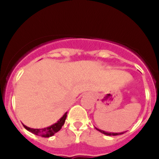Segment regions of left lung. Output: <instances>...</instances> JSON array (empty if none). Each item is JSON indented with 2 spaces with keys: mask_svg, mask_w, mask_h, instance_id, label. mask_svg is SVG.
Wrapping results in <instances>:
<instances>
[{
  "mask_svg": "<svg viewBox=\"0 0 159 159\" xmlns=\"http://www.w3.org/2000/svg\"><path fill=\"white\" fill-rule=\"evenodd\" d=\"M96 130H98V132H100L101 133H102V134H106V135H109V136H111V135H113V136L118 135V134H123V133H125V132H121V133H111V132H105V131L101 130V129H97V128H96Z\"/></svg>",
  "mask_w": 159,
  "mask_h": 159,
  "instance_id": "8db88e82",
  "label": "left lung"
}]
</instances>
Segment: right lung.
Here are the masks:
<instances>
[{"mask_svg":"<svg viewBox=\"0 0 159 159\" xmlns=\"http://www.w3.org/2000/svg\"><path fill=\"white\" fill-rule=\"evenodd\" d=\"M67 116V112L65 113V114L56 123L53 124V125H50V126L44 128V129H31L30 127H27L26 125H23L24 127L27 129V131L30 132L33 134H36V135L44 137V138H49L54 135L55 133L59 132L61 129L62 126L65 123L66 118Z\"/></svg>","mask_w":159,"mask_h":159,"instance_id":"obj_1","label":"right lung"}]
</instances>
